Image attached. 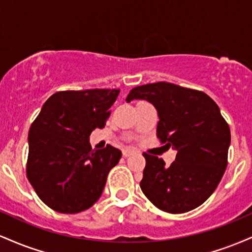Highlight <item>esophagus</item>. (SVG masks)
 <instances>
[{"label":"esophagus","mask_w":252,"mask_h":252,"mask_svg":"<svg viewBox=\"0 0 252 252\" xmlns=\"http://www.w3.org/2000/svg\"><path fill=\"white\" fill-rule=\"evenodd\" d=\"M135 153H136V150L132 149V148H126V149H123V155L126 156V158H128V156L135 154Z\"/></svg>","instance_id":"obj_1"}]
</instances>
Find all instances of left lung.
<instances>
[{
	"instance_id": "obj_1",
	"label": "left lung",
	"mask_w": 252,
	"mask_h": 252,
	"mask_svg": "<svg viewBox=\"0 0 252 252\" xmlns=\"http://www.w3.org/2000/svg\"><path fill=\"white\" fill-rule=\"evenodd\" d=\"M147 100L158 111L156 134L176 150L175 161L143 154L140 186L158 209L185 213L200 206L220 182L227 166L231 132L219 106L206 94L166 82L137 86L126 103Z\"/></svg>"
}]
</instances>
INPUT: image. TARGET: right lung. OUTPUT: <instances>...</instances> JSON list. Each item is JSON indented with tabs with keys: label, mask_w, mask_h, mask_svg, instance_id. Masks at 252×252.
I'll return each instance as SVG.
<instances>
[{
	"label": "right lung",
	"mask_w": 252,
	"mask_h": 252,
	"mask_svg": "<svg viewBox=\"0 0 252 252\" xmlns=\"http://www.w3.org/2000/svg\"><path fill=\"white\" fill-rule=\"evenodd\" d=\"M120 90L62 91L42 105L28 132V180L39 198L60 213L88 210L102 195L122 152L92 149L90 135L103 128Z\"/></svg>",
	"instance_id": "1"
}]
</instances>
